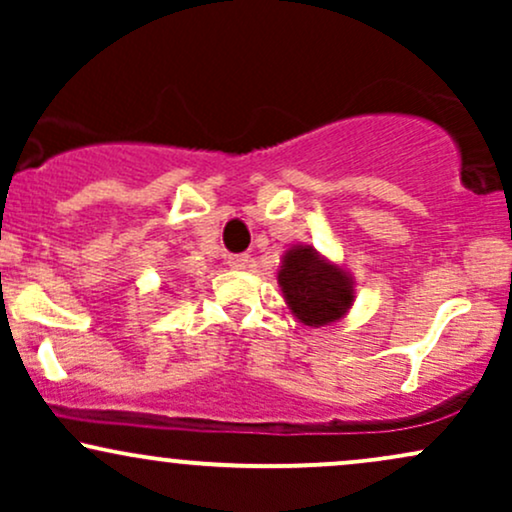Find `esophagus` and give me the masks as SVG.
<instances>
[{
    "mask_svg": "<svg viewBox=\"0 0 512 512\" xmlns=\"http://www.w3.org/2000/svg\"><path fill=\"white\" fill-rule=\"evenodd\" d=\"M228 264H231L233 269H248L252 264V257L250 255H231L228 257Z\"/></svg>",
    "mask_w": 512,
    "mask_h": 512,
    "instance_id": "1",
    "label": "esophagus"
}]
</instances>
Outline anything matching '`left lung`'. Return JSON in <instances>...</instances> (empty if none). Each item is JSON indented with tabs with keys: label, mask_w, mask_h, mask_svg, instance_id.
Wrapping results in <instances>:
<instances>
[{
	"label": "left lung",
	"mask_w": 512,
	"mask_h": 512,
	"mask_svg": "<svg viewBox=\"0 0 512 512\" xmlns=\"http://www.w3.org/2000/svg\"><path fill=\"white\" fill-rule=\"evenodd\" d=\"M279 284L293 315L310 327L339 320L354 301L349 276L320 260L310 245L286 252Z\"/></svg>",
	"instance_id": "8db88e82"
}]
</instances>
